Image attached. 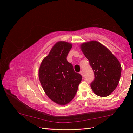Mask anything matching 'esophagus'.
<instances>
[{"instance_id": "34e87169", "label": "esophagus", "mask_w": 133, "mask_h": 133, "mask_svg": "<svg viewBox=\"0 0 133 133\" xmlns=\"http://www.w3.org/2000/svg\"><path fill=\"white\" fill-rule=\"evenodd\" d=\"M80 74H81V75H82V77H83L84 74H83V72L82 71H81L80 72Z\"/></svg>"}]
</instances>
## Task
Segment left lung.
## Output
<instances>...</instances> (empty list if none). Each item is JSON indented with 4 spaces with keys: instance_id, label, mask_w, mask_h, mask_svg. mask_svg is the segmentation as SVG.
I'll return each mask as SVG.
<instances>
[{
    "instance_id": "1",
    "label": "left lung",
    "mask_w": 133,
    "mask_h": 133,
    "mask_svg": "<svg viewBox=\"0 0 133 133\" xmlns=\"http://www.w3.org/2000/svg\"><path fill=\"white\" fill-rule=\"evenodd\" d=\"M80 48L94 72L91 88L96 95L105 97L116 89L120 80L122 67L112 52L96 41L83 43Z\"/></svg>"
}]
</instances>
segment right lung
Masks as SVG:
<instances>
[{"label": "right lung", "instance_id": "obj_1", "mask_svg": "<svg viewBox=\"0 0 133 133\" xmlns=\"http://www.w3.org/2000/svg\"><path fill=\"white\" fill-rule=\"evenodd\" d=\"M71 43L59 41L54 45L39 69V79L45 93L59 105H66L72 100L82 79L67 61Z\"/></svg>", "mask_w": 133, "mask_h": 133}]
</instances>
